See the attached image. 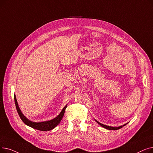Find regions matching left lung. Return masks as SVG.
<instances>
[{
    "instance_id": "1",
    "label": "left lung",
    "mask_w": 153,
    "mask_h": 153,
    "mask_svg": "<svg viewBox=\"0 0 153 153\" xmlns=\"http://www.w3.org/2000/svg\"><path fill=\"white\" fill-rule=\"evenodd\" d=\"M96 121L99 124H100V125L102 126V127H103V128H105V129H109V130H117V129H119L120 128H123V126H119V127L114 128V127H111V126H108L104 125V124H101V123H99V122H98V121H97L96 120ZM126 124L123 125V126H124Z\"/></svg>"
}]
</instances>
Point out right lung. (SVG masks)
<instances>
[{
    "label": "right lung",
    "mask_w": 153,
    "mask_h": 153,
    "mask_svg": "<svg viewBox=\"0 0 153 153\" xmlns=\"http://www.w3.org/2000/svg\"><path fill=\"white\" fill-rule=\"evenodd\" d=\"M14 101H15V104H16V107L17 112H18L20 117H21V119H22V121L26 125L30 126V127H31L32 128L37 129V130H40V131H50L52 129H54L56 126H57L59 123H60L61 121L62 120V119L64 116L65 108H67V105H66L63 108L62 111L61 112V113L59 114L56 118L52 119V120H50L48 121H45V122H41V123H34V122L29 121V119L26 118L24 116V114L22 113L21 111L19 109L17 99H16V97L15 95H14Z\"/></svg>",
    "instance_id": "1"
}]
</instances>
